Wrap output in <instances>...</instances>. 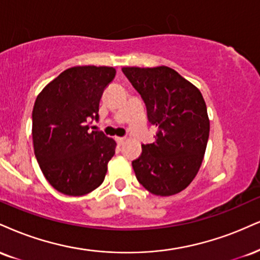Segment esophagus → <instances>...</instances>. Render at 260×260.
<instances>
[{"label": "esophagus", "instance_id": "1", "mask_svg": "<svg viewBox=\"0 0 260 260\" xmlns=\"http://www.w3.org/2000/svg\"><path fill=\"white\" fill-rule=\"evenodd\" d=\"M116 142L118 145H123L124 142H126V138H122V137H116Z\"/></svg>", "mask_w": 260, "mask_h": 260}]
</instances>
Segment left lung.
<instances>
[{
  "instance_id": "1",
  "label": "left lung",
  "mask_w": 260,
  "mask_h": 260,
  "mask_svg": "<svg viewBox=\"0 0 260 260\" xmlns=\"http://www.w3.org/2000/svg\"><path fill=\"white\" fill-rule=\"evenodd\" d=\"M122 71L157 128L155 142L143 144L142 154L132 161L137 179L154 195H176L190 185L205 156L209 136L205 99L198 87L165 65Z\"/></svg>"
}]
</instances>
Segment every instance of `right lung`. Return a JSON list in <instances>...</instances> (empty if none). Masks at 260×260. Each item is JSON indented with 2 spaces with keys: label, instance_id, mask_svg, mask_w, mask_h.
Masks as SVG:
<instances>
[{
  "label": "right lung",
  "instance_id": "add662e5",
  "mask_svg": "<svg viewBox=\"0 0 260 260\" xmlns=\"http://www.w3.org/2000/svg\"><path fill=\"white\" fill-rule=\"evenodd\" d=\"M115 68L83 65L67 69L37 95L32 110L36 160L48 183L68 196H83L104 181L116 142L89 131L98 120L103 92Z\"/></svg>",
  "mask_w": 260,
  "mask_h": 260
}]
</instances>
